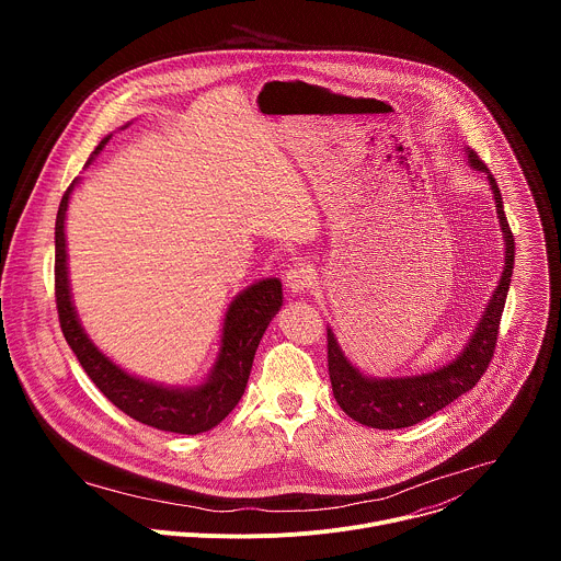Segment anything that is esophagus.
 <instances>
[{"mask_svg": "<svg viewBox=\"0 0 561 561\" xmlns=\"http://www.w3.org/2000/svg\"><path fill=\"white\" fill-rule=\"evenodd\" d=\"M284 282H286L288 293L301 295V293H306V290L310 288V284H312V268H310L308 264H304V262H297V264H293V266L286 271Z\"/></svg>", "mask_w": 561, "mask_h": 561, "instance_id": "34e87169", "label": "esophagus"}]
</instances>
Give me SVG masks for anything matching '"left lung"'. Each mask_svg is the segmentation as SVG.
<instances>
[{"instance_id": "1", "label": "left lung", "mask_w": 561, "mask_h": 561, "mask_svg": "<svg viewBox=\"0 0 561 561\" xmlns=\"http://www.w3.org/2000/svg\"><path fill=\"white\" fill-rule=\"evenodd\" d=\"M468 164L484 173L489 186L493 191L500 228L504 234V271L484 308L482 317L461 348V353L450 359L446 366H439L431 373L422 375H404V377H370L364 375L353 362L344 355L333 329L329 327V375L333 383V394L340 409L355 422L379 428H409L413 424L424 422L437 411L446 409L457 397L468 392L479 377H482L491 364L493 351L497 346V331L502 322V312L506 304V295L511 288L513 264H515V237L508 228L502 193L497 188L495 178L482 164L474 150L466 148Z\"/></svg>"}]
</instances>
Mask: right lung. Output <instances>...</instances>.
I'll return each instance as SVG.
<instances>
[{"label":"right lung","mask_w":561,"mask_h":561,"mask_svg":"<svg viewBox=\"0 0 561 561\" xmlns=\"http://www.w3.org/2000/svg\"><path fill=\"white\" fill-rule=\"evenodd\" d=\"M111 135L100 141L87 167ZM77 184L79 178L64 193L55 221V297L61 333L68 346L93 383L128 417L157 431L180 435H197L210 431L237 407L247 390L262 335L266 333L271 319L279 312L284 301L282 282L277 277L260 279L230 301L224 314L217 359L202 383L164 386L130 375L93 344L72 306L64 224L68 202Z\"/></svg>","instance_id":"obj_1"}]
</instances>
